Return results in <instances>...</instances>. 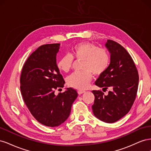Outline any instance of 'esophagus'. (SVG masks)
Masks as SVG:
<instances>
[{"label": "esophagus", "instance_id": "1", "mask_svg": "<svg viewBox=\"0 0 151 151\" xmlns=\"http://www.w3.org/2000/svg\"><path fill=\"white\" fill-rule=\"evenodd\" d=\"M77 93H78V94L80 95V94H82L83 93H85V91H83V90H79L78 91H77Z\"/></svg>", "mask_w": 151, "mask_h": 151}]
</instances>
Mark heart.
I'll list each match as a JSON object with an SVG mask.
<instances>
[{
	"instance_id": "b5f03b06",
	"label": "heart",
	"mask_w": 151,
	"mask_h": 151,
	"mask_svg": "<svg viewBox=\"0 0 151 151\" xmlns=\"http://www.w3.org/2000/svg\"><path fill=\"white\" fill-rule=\"evenodd\" d=\"M74 58L83 60V72H76L68 77V85L77 89H85L92 80L93 76H100L105 72L109 65L110 57L106 49L98 48L97 45L89 42L76 45L71 50V55L62 56L57 62L60 70L68 72L72 68Z\"/></svg>"
}]
</instances>
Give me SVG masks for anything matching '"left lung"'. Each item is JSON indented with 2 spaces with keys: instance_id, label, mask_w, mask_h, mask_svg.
<instances>
[{
  "instance_id": "left-lung-1",
  "label": "left lung",
  "mask_w": 151,
  "mask_h": 151,
  "mask_svg": "<svg viewBox=\"0 0 151 151\" xmlns=\"http://www.w3.org/2000/svg\"><path fill=\"white\" fill-rule=\"evenodd\" d=\"M110 53V63L95 82L99 88L111 89L107 95L94 90L92 106L94 116L106 123H114L129 113L136 98L139 74L130 54L121 45L111 40L105 44Z\"/></svg>"
}]
</instances>
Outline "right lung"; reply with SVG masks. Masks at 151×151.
I'll use <instances>...</instances> for the list:
<instances>
[{"label":"right lung","instance_id":"1","mask_svg":"<svg viewBox=\"0 0 151 151\" xmlns=\"http://www.w3.org/2000/svg\"><path fill=\"white\" fill-rule=\"evenodd\" d=\"M59 48L60 43L38 47L24 63L20 78L22 98L31 115L40 123L51 127L67 119L78 95L71 88L55 94V89L63 88L65 84L56 62Z\"/></svg>","mask_w":151,"mask_h":151}]
</instances>
